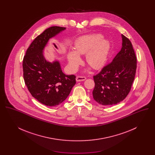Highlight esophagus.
<instances>
[{
    "label": "esophagus",
    "instance_id": "34e87169",
    "mask_svg": "<svg viewBox=\"0 0 155 155\" xmlns=\"http://www.w3.org/2000/svg\"><path fill=\"white\" fill-rule=\"evenodd\" d=\"M86 79H87V78L85 77H83V76H77L76 77V81H77V82L84 81Z\"/></svg>",
    "mask_w": 155,
    "mask_h": 155
}]
</instances>
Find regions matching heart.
<instances>
[{
  "mask_svg": "<svg viewBox=\"0 0 155 155\" xmlns=\"http://www.w3.org/2000/svg\"><path fill=\"white\" fill-rule=\"evenodd\" d=\"M101 34H91L78 39L74 46V51H70L67 55L69 65L72 70H75L80 64L79 54L86 53V61L94 69H99L106 64L110 48L107 39H102Z\"/></svg>",
  "mask_w": 155,
  "mask_h": 155,
  "instance_id": "1",
  "label": "heart"
}]
</instances>
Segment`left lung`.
I'll return each instance as SVG.
<instances>
[{"mask_svg": "<svg viewBox=\"0 0 155 155\" xmlns=\"http://www.w3.org/2000/svg\"><path fill=\"white\" fill-rule=\"evenodd\" d=\"M121 37L120 51L110 63L94 76V99L104 106L116 104L123 101L129 94L135 78L137 58L133 45L124 35Z\"/></svg>", "mask_w": 155, "mask_h": 155, "instance_id": "8db88e82", "label": "left lung"}]
</instances>
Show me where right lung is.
<instances>
[{
    "mask_svg": "<svg viewBox=\"0 0 155 155\" xmlns=\"http://www.w3.org/2000/svg\"><path fill=\"white\" fill-rule=\"evenodd\" d=\"M66 30L65 27L48 28L32 41L22 62L24 80L31 94L40 103L56 106L69 95L76 83L74 75H66L59 61L49 62L44 50L50 38Z\"/></svg>",
    "mask_w": 155,
    "mask_h": 155,
    "instance_id": "right-lung-1",
    "label": "right lung"
}]
</instances>
